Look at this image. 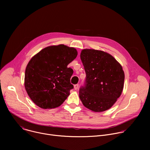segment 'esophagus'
Segmentation results:
<instances>
[{
    "instance_id": "34e87169",
    "label": "esophagus",
    "mask_w": 150,
    "mask_h": 150,
    "mask_svg": "<svg viewBox=\"0 0 150 150\" xmlns=\"http://www.w3.org/2000/svg\"><path fill=\"white\" fill-rule=\"evenodd\" d=\"M78 87H79V85L78 84H75L74 85V89H75V90H77L78 89Z\"/></svg>"
}]
</instances>
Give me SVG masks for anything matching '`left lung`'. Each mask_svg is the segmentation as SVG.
<instances>
[{
  "mask_svg": "<svg viewBox=\"0 0 150 150\" xmlns=\"http://www.w3.org/2000/svg\"><path fill=\"white\" fill-rule=\"evenodd\" d=\"M80 57L86 74L79 91L83 105L95 112L109 109L123 91L125 74L121 65L101 50L83 49Z\"/></svg>",
  "mask_w": 150,
  "mask_h": 150,
  "instance_id": "1",
  "label": "left lung"
}]
</instances>
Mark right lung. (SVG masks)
I'll return each mask as SVG.
<instances>
[{
	"label": "right lung",
	"instance_id": "obj_1",
	"mask_svg": "<svg viewBox=\"0 0 150 150\" xmlns=\"http://www.w3.org/2000/svg\"><path fill=\"white\" fill-rule=\"evenodd\" d=\"M77 50L63 45L42 49L28 62L24 85L31 100L42 109L60 106L74 88L71 83L73 69L68 64L77 56Z\"/></svg>",
	"mask_w": 150,
	"mask_h": 150
}]
</instances>
